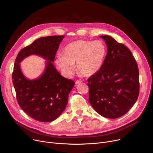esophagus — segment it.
I'll return each instance as SVG.
<instances>
[{
    "label": "esophagus",
    "mask_w": 153,
    "mask_h": 153,
    "mask_svg": "<svg viewBox=\"0 0 153 153\" xmlns=\"http://www.w3.org/2000/svg\"><path fill=\"white\" fill-rule=\"evenodd\" d=\"M81 83H82V81H79V80H77V81H76V84H81Z\"/></svg>",
    "instance_id": "1"
}]
</instances>
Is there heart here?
<instances>
[{
	"mask_svg": "<svg viewBox=\"0 0 153 153\" xmlns=\"http://www.w3.org/2000/svg\"><path fill=\"white\" fill-rule=\"evenodd\" d=\"M107 54V48L102 41L80 39L68 45L56 58V63L68 76L73 74L74 64L84 76H91L100 69Z\"/></svg>",
	"mask_w": 153,
	"mask_h": 153,
	"instance_id": "obj_1",
	"label": "heart"
}]
</instances>
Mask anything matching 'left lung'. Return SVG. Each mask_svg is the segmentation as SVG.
<instances>
[{"instance_id": "obj_1", "label": "left lung", "mask_w": 153, "mask_h": 153, "mask_svg": "<svg viewBox=\"0 0 153 153\" xmlns=\"http://www.w3.org/2000/svg\"><path fill=\"white\" fill-rule=\"evenodd\" d=\"M100 37L108 51L100 69L87 79L89 101L101 116L114 119L125 115L137 100L139 70L125 45L110 36Z\"/></svg>"}]
</instances>
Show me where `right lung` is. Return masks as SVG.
Here are the masks:
<instances>
[{"mask_svg":"<svg viewBox=\"0 0 153 153\" xmlns=\"http://www.w3.org/2000/svg\"><path fill=\"white\" fill-rule=\"evenodd\" d=\"M63 38V35L39 38L23 48L15 59L12 79L18 103L28 115L39 122H52L62 113L75 84L62 77L53 64ZM31 54L48 61L44 74L34 80L26 78L19 68L20 62Z\"/></svg>","mask_w":153,"mask_h":153,"instance_id":"right-lung-1","label":"right lung"}]
</instances>
